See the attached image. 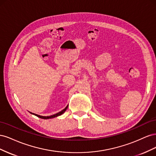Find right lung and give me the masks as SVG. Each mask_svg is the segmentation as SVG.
<instances>
[{
	"label": "right lung",
	"mask_w": 156,
	"mask_h": 156,
	"mask_svg": "<svg viewBox=\"0 0 156 156\" xmlns=\"http://www.w3.org/2000/svg\"><path fill=\"white\" fill-rule=\"evenodd\" d=\"M68 105L66 106V107H65L64 109H63L62 111H61L60 112H58V113H56V114L53 115L49 116H40V115H38L34 114V113H32V112H30V113H31V114H32V115H34L37 116V117L40 118V119H53V118H55V117H56V116H60V115H62L63 113H64L66 111V109L68 108Z\"/></svg>",
	"instance_id": "1"
}]
</instances>
